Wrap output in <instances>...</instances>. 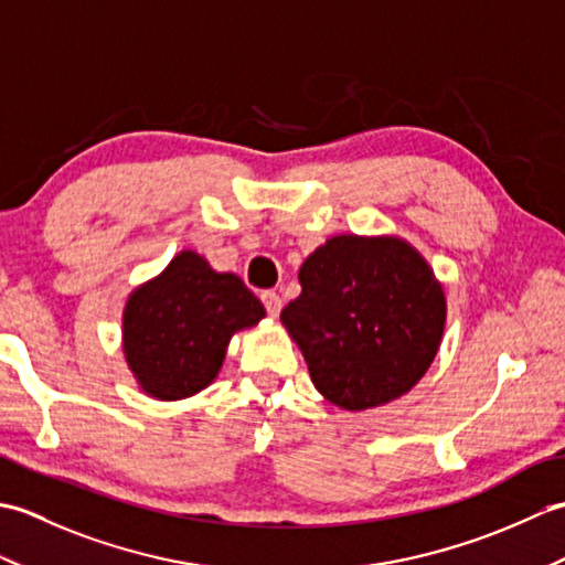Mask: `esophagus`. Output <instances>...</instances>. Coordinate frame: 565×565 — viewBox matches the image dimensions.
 I'll return each mask as SVG.
<instances>
[{"label": "esophagus", "mask_w": 565, "mask_h": 565, "mask_svg": "<svg viewBox=\"0 0 565 565\" xmlns=\"http://www.w3.org/2000/svg\"><path fill=\"white\" fill-rule=\"evenodd\" d=\"M262 303H264V308H267V313H269L271 318L279 316L281 308H284L281 296L276 294V291H262Z\"/></svg>", "instance_id": "34e87169"}]
</instances>
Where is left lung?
<instances>
[{"label": "left lung", "mask_w": 565, "mask_h": 565, "mask_svg": "<svg viewBox=\"0 0 565 565\" xmlns=\"http://www.w3.org/2000/svg\"><path fill=\"white\" fill-rule=\"evenodd\" d=\"M281 322L316 388L344 411L401 398L435 362L447 298L405 239L334 235L310 255Z\"/></svg>", "instance_id": "1"}]
</instances>
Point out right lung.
I'll use <instances>...</instances> for the list:
<instances>
[{"label":"right lung","instance_id":"obj_1","mask_svg":"<svg viewBox=\"0 0 565 565\" xmlns=\"http://www.w3.org/2000/svg\"><path fill=\"white\" fill-rule=\"evenodd\" d=\"M267 316L239 276L215 271L191 249L128 296L124 354L138 386L182 401L218 376L227 342Z\"/></svg>","mask_w":565,"mask_h":565}]
</instances>
